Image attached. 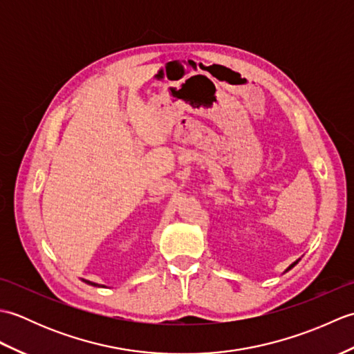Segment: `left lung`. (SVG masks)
<instances>
[{
  "label": "left lung",
  "instance_id": "left-lung-1",
  "mask_svg": "<svg viewBox=\"0 0 354 354\" xmlns=\"http://www.w3.org/2000/svg\"><path fill=\"white\" fill-rule=\"evenodd\" d=\"M297 263H298V260H297V261H295V263H292V265H290V266H289V268H288V269H286V272H288V270H289V269H292V268H293V266H295V265H297Z\"/></svg>",
  "mask_w": 354,
  "mask_h": 354
}]
</instances>
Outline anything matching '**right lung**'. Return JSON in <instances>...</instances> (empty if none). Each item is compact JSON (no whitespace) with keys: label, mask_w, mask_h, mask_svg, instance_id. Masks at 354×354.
<instances>
[{"label":"right lung","mask_w":354,"mask_h":354,"mask_svg":"<svg viewBox=\"0 0 354 354\" xmlns=\"http://www.w3.org/2000/svg\"><path fill=\"white\" fill-rule=\"evenodd\" d=\"M82 281H85V283H88V284H91V286H99V288H104V286H100V284H95V283H93V281H88V280H84V278H82Z\"/></svg>","instance_id":"add662e5"}]
</instances>
